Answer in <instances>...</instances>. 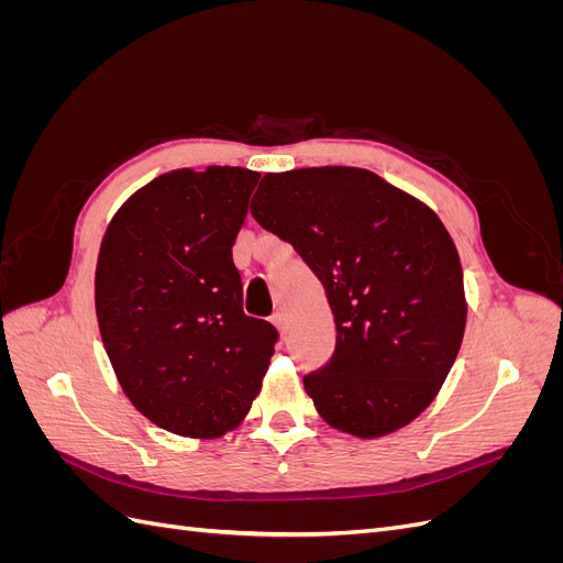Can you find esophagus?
<instances>
[{
    "mask_svg": "<svg viewBox=\"0 0 563 563\" xmlns=\"http://www.w3.org/2000/svg\"><path fill=\"white\" fill-rule=\"evenodd\" d=\"M272 321H275V327H277L279 333L284 335V333H286V317H284V312H275V314H272Z\"/></svg>",
    "mask_w": 563,
    "mask_h": 563,
    "instance_id": "1",
    "label": "esophagus"
}]
</instances>
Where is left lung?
Instances as JSON below:
<instances>
[{
  "instance_id": "8db88e82",
  "label": "left lung",
  "mask_w": 563,
  "mask_h": 563,
  "mask_svg": "<svg viewBox=\"0 0 563 563\" xmlns=\"http://www.w3.org/2000/svg\"><path fill=\"white\" fill-rule=\"evenodd\" d=\"M258 223L294 244L327 288L335 350L302 378L319 416L354 437L418 418L463 343V267L444 223L366 168L263 176Z\"/></svg>"
}]
</instances>
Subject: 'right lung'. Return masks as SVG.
I'll list each match as a JSON object with an SVG mask.
<instances>
[{
	"instance_id": "right-lung-1",
	"label": "right lung",
	"mask_w": 563,
	"mask_h": 563,
	"mask_svg": "<svg viewBox=\"0 0 563 563\" xmlns=\"http://www.w3.org/2000/svg\"><path fill=\"white\" fill-rule=\"evenodd\" d=\"M261 174L178 168L117 211L96 267V314L117 380L159 428L211 439L236 428L279 340L244 314L232 261Z\"/></svg>"
}]
</instances>
